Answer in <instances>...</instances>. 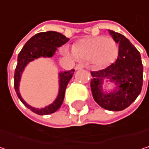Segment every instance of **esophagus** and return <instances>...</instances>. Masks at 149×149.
<instances>
[{"instance_id": "esophagus-1", "label": "esophagus", "mask_w": 149, "mask_h": 149, "mask_svg": "<svg viewBox=\"0 0 149 149\" xmlns=\"http://www.w3.org/2000/svg\"><path fill=\"white\" fill-rule=\"evenodd\" d=\"M85 66L83 65V64H78V65H76V67H75V69L77 71V70H81V69H83V68H84Z\"/></svg>"}]
</instances>
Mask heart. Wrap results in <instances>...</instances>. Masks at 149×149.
I'll return each mask as SVG.
<instances>
[{"label": "heart", "mask_w": 149, "mask_h": 149, "mask_svg": "<svg viewBox=\"0 0 149 149\" xmlns=\"http://www.w3.org/2000/svg\"><path fill=\"white\" fill-rule=\"evenodd\" d=\"M64 52L80 60H91L98 65L112 63L118 55V45L110 37H88L78 40L72 51L65 47Z\"/></svg>", "instance_id": "obj_1"}]
</instances>
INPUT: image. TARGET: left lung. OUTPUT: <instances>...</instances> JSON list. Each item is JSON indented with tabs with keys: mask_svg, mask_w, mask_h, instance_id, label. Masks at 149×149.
<instances>
[{
	"mask_svg": "<svg viewBox=\"0 0 149 149\" xmlns=\"http://www.w3.org/2000/svg\"><path fill=\"white\" fill-rule=\"evenodd\" d=\"M109 33L119 44L118 57L105 69L91 72V88L97 104L108 110L120 111L129 107L141 93L143 66L139 51L127 38L112 30ZM104 81L113 82L114 90L104 92Z\"/></svg>",
	"mask_w": 149,
	"mask_h": 149,
	"instance_id": "1",
	"label": "left lung"
}]
</instances>
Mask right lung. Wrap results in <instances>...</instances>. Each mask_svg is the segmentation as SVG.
Returning <instances> with one entry per match:
<instances>
[{"label": "right lung", "instance_id": "right-lung-1", "mask_svg": "<svg viewBox=\"0 0 149 149\" xmlns=\"http://www.w3.org/2000/svg\"><path fill=\"white\" fill-rule=\"evenodd\" d=\"M69 39L60 33L54 31H48L39 33L33 36L21 49L18 55V63L15 72V89L19 100L26 107L38 115H49L57 111L63 104L66 86L74 74V69L66 72H58V93L52 104L44 108H34L25 102L19 93V82L21 75L26 66L34 59L39 58H52L58 47L67 43Z\"/></svg>", "mask_w": 149, "mask_h": 149}]
</instances>
